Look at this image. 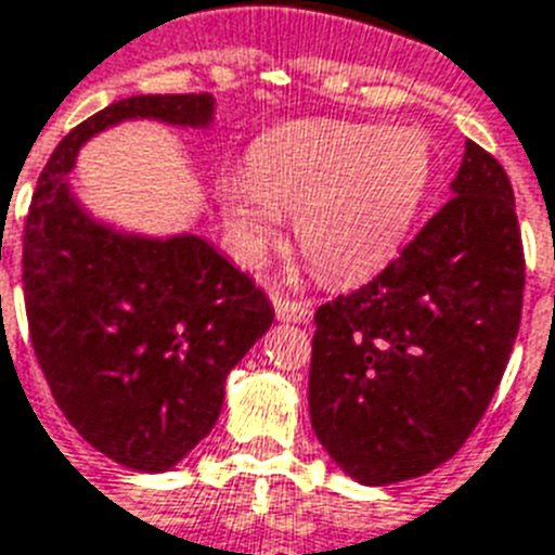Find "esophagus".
<instances>
[{"instance_id":"esophagus-1","label":"esophagus","mask_w":555,"mask_h":555,"mask_svg":"<svg viewBox=\"0 0 555 555\" xmlns=\"http://www.w3.org/2000/svg\"><path fill=\"white\" fill-rule=\"evenodd\" d=\"M270 301H273V310H276V315L282 321H296V324H305V321H310V315H313V310H310V307L301 305V301L287 299V296H282V293H270Z\"/></svg>"}]
</instances>
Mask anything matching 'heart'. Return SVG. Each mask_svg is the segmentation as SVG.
<instances>
[{"instance_id": "obj_1", "label": "heart", "mask_w": 555, "mask_h": 555, "mask_svg": "<svg viewBox=\"0 0 555 555\" xmlns=\"http://www.w3.org/2000/svg\"><path fill=\"white\" fill-rule=\"evenodd\" d=\"M431 183V149L417 129L313 120L256 143L250 177L220 185L231 234L256 259L282 217L327 282H352L395 256Z\"/></svg>"}]
</instances>
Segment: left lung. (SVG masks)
<instances>
[{
  "label": "left lung",
  "mask_w": 555,
  "mask_h": 555,
  "mask_svg": "<svg viewBox=\"0 0 555 555\" xmlns=\"http://www.w3.org/2000/svg\"><path fill=\"white\" fill-rule=\"evenodd\" d=\"M451 194L370 285L315 310L310 421L361 486L403 482L454 457L519 333L525 254L511 180L465 141Z\"/></svg>",
  "instance_id": "1"
}]
</instances>
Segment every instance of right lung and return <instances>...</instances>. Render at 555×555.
Returning <instances> with one entry per match:
<instances>
[{
    "label": "right lung",
    "instance_id": "add662e5",
    "mask_svg": "<svg viewBox=\"0 0 555 555\" xmlns=\"http://www.w3.org/2000/svg\"><path fill=\"white\" fill-rule=\"evenodd\" d=\"M206 129L214 98L132 95L78 124L50 155L25 222L30 341L78 435L132 472L175 468L214 428L228 372L273 324L248 273L194 234L98 222L69 189L81 146L120 120Z\"/></svg>",
    "mask_w": 555,
    "mask_h": 555
}]
</instances>
